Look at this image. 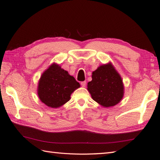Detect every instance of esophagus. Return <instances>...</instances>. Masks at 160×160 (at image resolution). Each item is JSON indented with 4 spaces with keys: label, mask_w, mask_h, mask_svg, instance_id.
Returning a JSON list of instances; mask_svg holds the SVG:
<instances>
[{
    "label": "esophagus",
    "mask_w": 160,
    "mask_h": 160,
    "mask_svg": "<svg viewBox=\"0 0 160 160\" xmlns=\"http://www.w3.org/2000/svg\"><path fill=\"white\" fill-rule=\"evenodd\" d=\"M86 81H82V82H81V86L82 87H85L86 86Z\"/></svg>",
    "instance_id": "obj_1"
}]
</instances>
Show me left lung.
<instances>
[{
    "instance_id": "1",
    "label": "left lung",
    "mask_w": 160,
    "mask_h": 160,
    "mask_svg": "<svg viewBox=\"0 0 160 160\" xmlns=\"http://www.w3.org/2000/svg\"><path fill=\"white\" fill-rule=\"evenodd\" d=\"M88 89L94 101L103 107L114 106L122 100L124 86L120 75L110 63L103 64L92 72Z\"/></svg>"
}]
</instances>
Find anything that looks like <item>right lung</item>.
Segmentation results:
<instances>
[{"mask_svg": "<svg viewBox=\"0 0 160 160\" xmlns=\"http://www.w3.org/2000/svg\"><path fill=\"white\" fill-rule=\"evenodd\" d=\"M79 87V83L67 71L52 64L41 77L38 94L46 106L56 108L69 101L71 94Z\"/></svg>", "mask_w": 160, "mask_h": 160, "instance_id": "add662e5", "label": "right lung"}]
</instances>
